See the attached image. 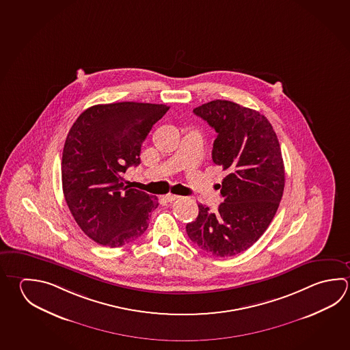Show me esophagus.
Listing matches in <instances>:
<instances>
[{
  "label": "esophagus",
  "mask_w": 350,
  "mask_h": 350,
  "mask_svg": "<svg viewBox=\"0 0 350 350\" xmlns=\"http://www.w3.org/2000/svg\"><path fill=\"white\" fill-rule=\"evenodd\" d=\"M178 198H180V196H178V195H172V193H169V195H166L165 196V200L167 202H174V201H176Z\"/></svg>",
  "instance_id": "obj_1"
}]
</instances>
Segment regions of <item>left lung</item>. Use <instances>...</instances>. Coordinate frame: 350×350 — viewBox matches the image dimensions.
Instances as JSON below:
<instances>
[{
    "instance_id": "left-lung-1",
    "label": "left lung",
    "mask_w": 350,
    "mask_h": 350,
    "mask_svg": "<svg viewBox=\"0 0 350 350\" xmlns=\"http://www.w3.org/2000/svg\"><path fill=\"white\" fill-rule=\"evenodd\" d=\"M193 113L216 131L212 159L227 176L219 185L218 212L198 204L186 233L207 254L233 256L264 234L279 208L285 186L279 140L265 116L234 102H207Z\"/></svg>"
}]
</instances>
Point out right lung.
Returning <instances> with one entry per match:
<instances>
[{
  "label": "right lung",
  "mask_w": 350,
  "mask_h": 350,
  "mask_svg": "<svg viewBox=\"0 0 350 350\" xmlns=\"http://www.w3.org/2000/svg\"><path fill=\"white\" fill-rule=\"evenodd\" d=\"M166 105L118 102L85 109L70 128L62 160L64 198L83 233L118 248L146 232L158 198L124 185L140 148Z\"/></svg>",
  "instance_id": "right-lung-1"
}]
</instances>
